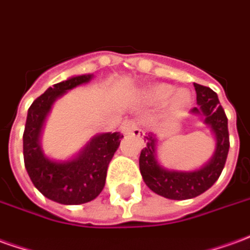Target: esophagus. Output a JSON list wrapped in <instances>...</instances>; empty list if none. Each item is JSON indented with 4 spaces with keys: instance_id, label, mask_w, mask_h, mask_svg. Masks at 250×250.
Returning <instances> with one entry per match:
<instances>
[{
    "instance_id": "esophagus-1",
    "label": "esophagus",
    "mask_w": 250,
    "mask_h": 250,
    "mask_svg": "<svg viewBox=\"0 0 250 250\" xmlns=\"http://www.w3.org/2000/svg\"><path fill=\"white\" fill-rule=\"evenodd\" d=\"M123 134H125V135L139 137V135H141V127H139V123L135 122V120H128V122L123 125Z\"/></svg>"
}]
</instances>
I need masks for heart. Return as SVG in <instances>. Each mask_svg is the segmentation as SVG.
Masks as SVG:
<instances>
[{
  "mask_svg": "<svg viewBox=\"0 0 250 250\" xmlns=\"http://www.w3.org/2000/svg\"><path fill=\"white\" fill-rule=\"evenodd\" d=\"M146 97L149 100L154 101V103H162V101L167 100L169 109L173 111V112L183 111L191 103V96L186 89L174 90L173 86L169 85V83L150 85L149 88L146 89Z\"/></svg>",
  "mask_w": 250,
  "mask_h": 250,
  "instance_id": "obj_1",
  "label": "heart"
}]
</instances>
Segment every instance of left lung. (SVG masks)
Segmentation results:
<instances>
[{
    "instance_id": "obj_1",
    "label": "left lung",
    "mask_w": 250,
    "mask_h": 250,
    "mask_svg": "<svg viewBox=\"0 0 250 250\" xmlns=\"http://www.w3.org/2000/svg\"><path fill=\"white\" fill-rule=\"evenodd\" d=\"M193 86L196 90L198 107L192 108L191 113L203 116L204 123L210 125L211 131L215 135L216 147L212 158L198 170H167L157 161V139L153 134L145 137L146 146L139 155V170L146 186L157 195L173 200L196 198L214 186L222 173L230 147L228 118L222 105L219 104L218 96L207 86L199 83H193Z\"/></svg>"
}]
</instances>
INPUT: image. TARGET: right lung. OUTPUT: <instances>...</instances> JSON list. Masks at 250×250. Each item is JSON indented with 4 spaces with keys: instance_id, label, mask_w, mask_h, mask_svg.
<instances>
[{
    "instance_id": "obj_1",
    "label": "right lung",
    "mask_w": 250,
    "mask_h": 250,
    "mask_svg": "<svg viewBox=\"0 0 250 250\" xmlns=\"http://www.w3.org/2000/svg\"><path fill=\"white\" fill-rule=\"evenodd\" d=\"M92 74L71 77L55 83L31 104L22 135V153L28 176L46 198L61 204H83L96 199L105 186L108 164L120 145V132H105L92 138L80 154L69 161H52L40 147V132L47 113L58 97Z\"/></svg>"
}]
</instances>
